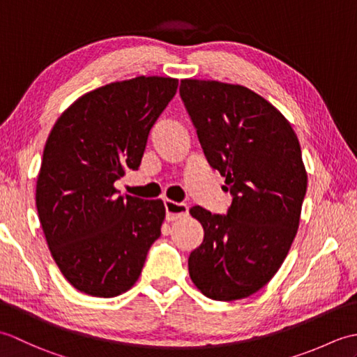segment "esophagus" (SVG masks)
Here are the masks:
<instances>
[{
    "label": "esophagus",
    "mask_w": 357,
    "mask_h": 357,
    "mask_svg": "<svg viewBox=\"0 0 357 357\" xmlns=\"http://www.w3.org/2000/svg\"><path fill=\"white\" fill-rule=\"evenodd\" d=\"M164 207H165L167 221H178V219L187 216V213H188V207L184 202H173V201L165 199Z\"/></svg>",
    "instance_id": "obj_1"
}]
</instances>
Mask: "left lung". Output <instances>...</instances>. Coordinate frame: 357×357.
I'll return each mask as SVG.
<instances>
[{
	"instance_id": "8db88e82",
	"label": "left lung",
	"mask_w": 357,
	"mask_h": 357,
	"mask_svg": "<svg viewBox=\"0 0 357 357\" xmlns=\"http://www.w3.org/2000/svg\"><path fill=\"white\" fill-rule=\"evenodd\" d=\"M179 95L204 155L231 195L225 215L190 208L204 241L188 257V273L210 299H244L276 275L298 233L307 192L298 136L247 87L183 79Z\"/></svg>"
}]
</instances>
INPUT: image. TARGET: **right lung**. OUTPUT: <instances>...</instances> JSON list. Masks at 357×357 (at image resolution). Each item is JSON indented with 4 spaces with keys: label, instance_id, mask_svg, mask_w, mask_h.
Wrapping results in <instances>:
<instances>
[{
    "label": "right lung",
    "instance_id": "right-lung-1",
    "mask_svg": "<svg viewBox=\"0 0 357 357\" xmlns=\"http://www.w3.org/2000/svg\"><path fill=\"white\" fill-rule=\"evenodd\" d=\"M178 79L138 77L75 101L53 126L36 181V210L63 276L77 290L115 298L138 280L161 236V199L121 196L115 183L138 170L151 127Z\"/></svg>",
    "mask_w": 357,
    "mask_h": 357
}]
</instances>
